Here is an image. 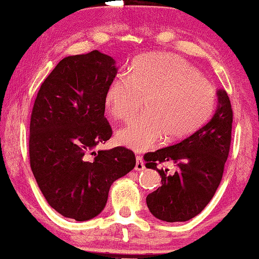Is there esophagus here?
Returning <instances> with one entry per match:
<instances>
[{
  "label": "esophagus",
  "instance_id": "obj_1",
  "mask_svg": "<svg viewBox=\"0 0 259 259\" xmlns=\"http://www.w3.org/2000/svg\"><path fill=\"white\" fill-rule=\"evenodd\" d=\"M145 168V163H144V159L141 158V157L138 156L136 157V164H135V170H142V169Z\"/></svg>",
  "mask_w": 259,
  "mask_h": 259
}]
</instances>
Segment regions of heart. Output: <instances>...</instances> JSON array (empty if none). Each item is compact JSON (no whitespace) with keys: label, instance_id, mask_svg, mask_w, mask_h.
I'll list each match as a JSON object with an SVG mask.
<instances>
[{"label":"heart","instance_id":"b5f03b06","mask_svg":"<svg viewBox=\"0 0 259 259\" xmlns=\"http://www.w3.org/2000/svg\"><path fill=\"white\" fill-rule=\"evenodd\" d=\"M146 114L117 134L120 145L136 152L163 141L184 140L212 117L217 91L191 63L173 53L151 52L136 57L126 78L114 76L107 86L103 103L117 120L129 121L141 101Z\"/></svg>","mask_w":259,"mask_h":259}]
</instances>
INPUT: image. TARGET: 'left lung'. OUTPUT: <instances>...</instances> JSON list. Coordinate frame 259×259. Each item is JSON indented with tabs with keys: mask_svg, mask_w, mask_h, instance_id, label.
I'll use <instances>...</instances> for the list:
<instances>
[{
	"mask_svg": "<svg viewBox=\"0 0 259 259\" xmlns=\"http://www.w3.org/2000/svg\"><path fill=\"white\" fill-rule=\"evenodd\" d=\"M233 109L228 94L218 91V106L212 119L189 138L144 156L146 168L162 178L156 191L146 197L148 209L168 223L186 222L200 214L221 184L231 142ZM170 161L174 174L158 165Z\"/></svg>",
	"mask_w": 259,
	"mask_h": 259,
	"instance_id": "8db88e82",
	"label": "left lung"
}]
</instances>
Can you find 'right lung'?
Returning <instances> with one entry per match:
<instances>
[{
    "label": "right lung",
    "mask_w": 259,
    "mask_h": 259,
    "mask_svg": "<svg viewBox=\"0 0 259 259\" xmlns=\"http://www.w3.org/2000/svg\"><path fill=\"white\" fill-rule=\"evenodd\" d=\"M115 75L114 59L95 50L62 59L37 92L30 167L47 203L65 218L84 222L99 215L112 184L136 164L125 147L94 152L112 136L103 97Z\"/></svg>",
    "instance_id": "obj_1"
}]
</instances>
